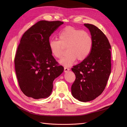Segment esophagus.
I'll use <instances>...</instances> for the list:
<instances>
[{"mask_svg":"<svg viewBox=\"0 0 127 127\" xmlns=\"http://www.w3.org/2000/svg\"><path fill=\"white\" fill-rule=\"evenodd\" d=\"M70 70L69 68H68L67 67H64V72H67L68 71H69Z\"/></svg>","mask_w":127,"mask_h":127,"instance_id":"obj_1","label":"esophagus"}]
</instances>
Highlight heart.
Segmentation results:
<instances>
[{"instance_id": "obj_1", "label": "heart", "mask_w": 127, "mask_h": 127, "mask_svg": "<svg viewBox=\"0 0 127 127\" xmlns=\"http://www.w3.org/2000/svg\"><path fill=\"white\" fill-rule=\"evenodd\" d=\"M58 39L50 40L49 48L51 55L59 59L64 55V47H67L68 53L59 61L66 67L71 66L76 59L78 61L86 59L93 47V39L89 33L70 26L61 31Z\"/></svg>"}]
</instances>
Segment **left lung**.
Wrapping results in <instances>:
<instances>
[{
	"mask_svg": "<svg viewBox=\"0 0 127 127\" xmlns=\"http://www.w3.org/2000/svg\"><path fill=\"white\" fill-rule=\"evenodd\" d=\"M93 39L90 55L71 69L76 79L71 86L73 96L81 102L93 100L106 86L111 74V47L104 34L93 24H84Z\"/></svg>",
	"mask_w": 127,
	"mask_h": 127,
	"instance_id": "1",
	"label": "left lung"
}]
</instances>
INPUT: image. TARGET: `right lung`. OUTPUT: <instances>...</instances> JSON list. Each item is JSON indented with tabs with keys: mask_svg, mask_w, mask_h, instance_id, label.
Returning a JSON list of instances; mask_svg holds the SVG:
<instances>
[{
	"mask_svg": "<svg viewBox=\"0 0 127 127\" xmlns=\"http://www.w3.org/2000/svg\"><path fill=\"white\" fill-rule=\"evenodd\" d=\"M63 23L40 21L21 38L14 63L19 86L27 96L34 99L49 97L53 80L64 71L49 48L50 36Z\"/></svg>",
	"mask_w": 127,
	"mask_h": 127,
	"instance_id": "1",
	"label": "right lung"
}]
</instances>
